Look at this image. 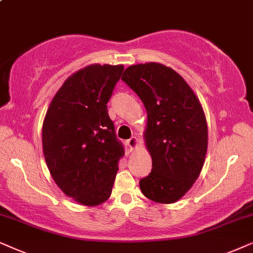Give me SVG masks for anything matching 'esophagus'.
Here are the masks:
<instances>
[{"label":"esophagus","instance_id":"esophagus-1","mask_svg":"<svg viewBox=\"0 0 253 253\" xmlns=\"http://www.w3.org/2000/svg\"><path fill=\"white\" fill-rule=\"evenodd\" d=\"M137 142H139V141H137L136 136H132L129 140H127V144H128L130 150L135 149L136 146H137Z\"/></svg>","mask_w":253,"mask_h":253}]
</instances>
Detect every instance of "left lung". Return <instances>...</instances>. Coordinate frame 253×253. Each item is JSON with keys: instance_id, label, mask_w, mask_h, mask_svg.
I'll return each instance as SVG.
<instances>
[{"instance_id": "1", "label": "left lung", "mask_w": 253, "mask_h": 253, "mask_svg": "<svg viewBox=\"0 0 253 253\" xmlns=\"http://www.w3.org/2000/svg\"><path fill=\"white\" fill-rule=\"evenodd\" d=\"M121 80L148 114L144 136L153 169L140 179L141 191L155 203H176L199 177L206 157L208 130L201 104L183 77L161 63L130 66Z\"/></svg>"}]
</instances>
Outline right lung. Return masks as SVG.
<instances>
[{"mask_svg": "<svg viewBox=\"0 0 253 253\" xmlns=\"http://www.w3.org/2000/svg\"><path fill=\"white\" fill-rule=\"evenodd\" d=\"M124 66L91 65L66 80L54 96L42 125V149L54 181L85 206L110 198L125 155L107 102Z\"/></svg>", "mask_w": 253, "mask_h": 253, "instance_id": "1", "label": "right lung"}]
</instances>
